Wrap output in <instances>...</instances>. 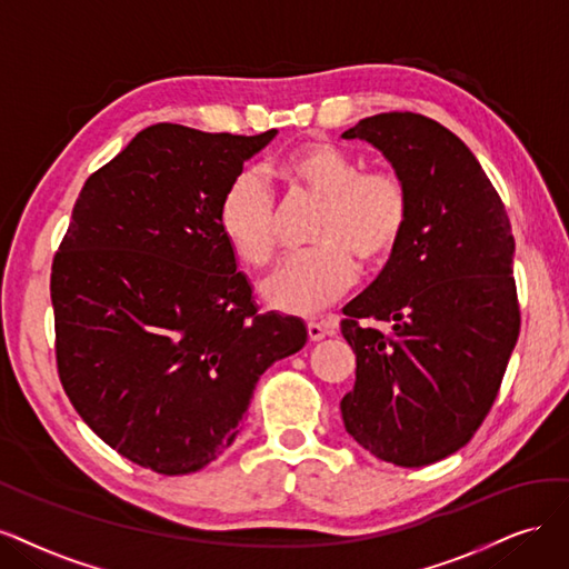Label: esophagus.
I'll use <instances>...</instances> for the list:
<instances>
[{
	"label": "esophagus",
	"mask_w": 569,
	"mask_h": 569,
	"mask_svg": "<svg viewBox=\"0 0 569 569\" xmlns=\"http://www.w3.org/2000/svg\"><path fill=\"white\" fill-rule=\"evenodd\" d=\"M307 333H309V340H323L328 333H331V326L326 323H319V321H309L307 323Z\"/></svg>",
	"instance_id": "obj_1"
}]
</instances>
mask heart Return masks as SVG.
Segmentation results:
<instances>
[{
  "label": "heart",
  "instance_id": "heart-1",
  "mask_svg": "<svg viewBox=\"0 0 569 569\" xmlns=\"http://www.w3.org/2000/svg\"><path fill=\"white\" fill-rule=\"evenodd\" d=\"M288 184L321 200L309 241L315 248L290 254L260 283L262 300L286 315H317L352 288L357 260L366 267L388 260L407 231L411 200L397 174L363 170L350 151L309 141L281 164ZM219 229L248 264L271 262L279 243V210L260 174H236L217 208Z\"/></svg>",
  "mask_w": 569,
  "mask_h": 569
}]
</instances>
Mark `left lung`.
I'll use <instances>...</instances> for the list:
<instances>
[{
	"label": "left lung",
	"instance_id": "1",
	"mask_svg": "<svg viewBox=\"0 0 569 569\" xmlns=\"http://www.w3.org/2000/svg\"><path fill=\"white\" fill-rule=\"evenodd\" d=\"M405 181L411 214L378 279L342 309L357 355L342 423L380 461L420 468L470 442L520 333L510 222L468 146L418 113L359 120Z\"/></svg>",
	"mask_w": 569,
	"mask_h": 569
}]
</instances>
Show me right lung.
I'll return each instance as SVG.
<instances>
[{"label": "right lung", "instance_id": "right-lung-1", "mask_svg": "<svg viewBox=\"0 0 569 569\" xmlns=\"http://www.w3.org/2000/svg\"><path fill=\"white\" fill-rule=\"evenodd\" d=\"M273 137L151 124L72 208L51 264L59 378L84 423L141 468L214 461L260 376L307 342L298 317L260 315L217 219L229 181Z\"/></svg>", "mask_w": 569, "mask_h": 569}]
</instances>
